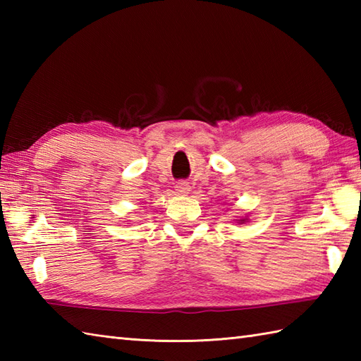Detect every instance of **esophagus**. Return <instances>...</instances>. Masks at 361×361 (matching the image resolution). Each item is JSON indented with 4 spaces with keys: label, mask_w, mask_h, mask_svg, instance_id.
I'll return each mask as SVG.
<instances>
[{
    "label": "esophagus",
    "mask_w": 361,
    "mask_h": 361,
    "mask_svg": "<svg viewBox=\"0 0 361 361\" xmlns=\"http://www.w3.org/2000/svg\"><path fill=\"white\" fill-rule=\"evenodd\" d=\"M176 192L178 194H188L189 190H190V186H189V183H186V181H180V183H176Z\"/></svg>",
    "instance_id": "34e87169"
}]
</instances>
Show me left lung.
<instances>
[{
	"instance_id": "8db88e82",
	"label": "left lung",
	"mask_w": 361,
	"mask_h": 361,
	"mask_svg": "<svg viewBox=\"0 0 361 361\" xmlns=\"http://www.w3.org/2000/svg\"><path fill=\"white\" fill-rule=\"evenodd\" d=\"M245 220H247V219H242V220H239V221H242V224H243V221H245Z\"/></svg>"
}]
</instances>
